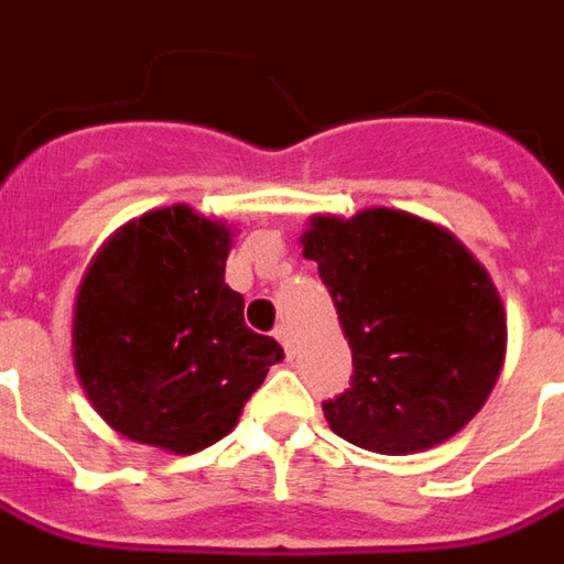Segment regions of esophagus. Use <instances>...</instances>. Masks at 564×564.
Returning a JSON list of instances; mask_svg holds the SVG:
<instances>
[{
	"label": "esophagus",
	"instance_id": "1",
	"mask_svg": "<svg viewBox=\"0 0 564 564\" xmlns=\"http://www.w3.org/2000/svg\"><path fill=\"white\" fill-rule=\"evenodd\" d=\"M273 335H275V341L282 344V347H285V354L291 357V354H294V338H291V328L282 323V326H275Z\"/></svg>",
	"mask_w": 564,
	"mask_h": 564
}]
</instances>
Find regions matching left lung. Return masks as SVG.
Returning a JSON list of instances; mask_svg holds the SVG:
<instances>
[{
  "instance_id": "left-lung-1",
  "label": "left lung",
  "mask_w": 564,
  "mask_h": 564,
  "mask_svg": "<svg viewBox=\"0 0 564 564\" xmlns=\"http://www.w3.org/2000/svg\"><path fill=\"white\" fill-rule=\"evenodd\" d=\"M354 354L323 403L332 432L372 453H415L485 406L506 357V313L485 267L447 229L372 207L316 217L304 236Z\"/></svg>"
}]
</instances>
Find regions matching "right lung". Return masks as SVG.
<instances>
[{
    "instance_id": "right-lung-1",
    "label": "right lung",
    "mask_w": 564,
    "mask_h": 564,
    "mask_svg": "<svg viewBox=\"0 0 564 564\" xmlns=\"http://www.w3.org/2000/svg\"><path fill=\"white\" fill-rule=\"evenodd\" d=\"M232 232L185 204L151 210L93 260L74 310V362L123 437L195 453L236 429L282 347L245 326L226 275Z\"/></svg>"
}]
</instances>
